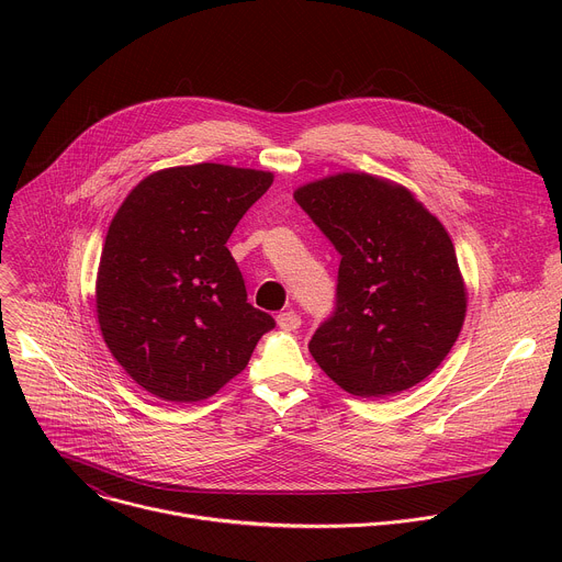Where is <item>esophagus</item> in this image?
Wrapping results in <instances>:
<instances>
[{
    "mask_svg": "<svg viewBox=\"0 0 562 562\" xmlns=\"http://www.w3.org/2000/svg\"><path fill=\"white\" fill-rule=\"evenodd\" d=\"M278 325H280V329H284V331H295V329H300L302 319H300V315H297L295 311H282V313L278 315Z\"/></svg>",
    "mask_w": 562,
    "mask_h": 562,
    "instance_id": "obj_1",
    "label": "esophagus"
}]
</instances>
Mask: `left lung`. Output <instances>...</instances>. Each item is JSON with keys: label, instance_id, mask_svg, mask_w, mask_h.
<instances>
[{"label": "left lung", "instance_id": "obj_1", "mask_svg": "<svg viewBox=\"0 0 562 562\" xmlns=\"http://www.w3.org/2000/svg\"><path fill=\"white\" fill-rule=\"evenodd\" d=\"M293 198L340 254L334 311L308 340L313 360L360 397L423 382L467 311L445 226L407 189L367 173L311 182Z\"/></svg>", "mask_w": 562, "mask_h": 562}]
</instances>
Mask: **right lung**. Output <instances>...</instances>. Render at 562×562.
Instances as JSON below:
<instances>
[{
	"instance_id": "obj_1",
	"label": "right lung",
	"mask_w": 562,
	"mask_h": 562,
	"mask_svg": "<svg viewBox=\"0 0 562 562\" xmlns=\"http://www.w3.org/2000/svg\"><path fill=\"white\" fill-rule=\"evenodd\" d=\"M273 176L224 165L165 169L115 213L100 258L98 319L148 393L198 403L243 371L276 319L251 306L226 239Z\"/></svg>"
}]
</instances>
